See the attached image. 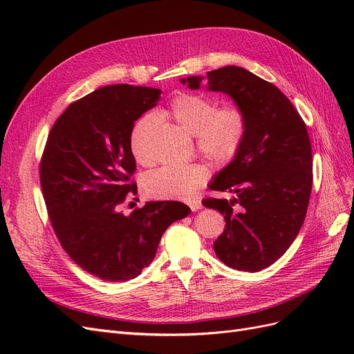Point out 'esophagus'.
I'll return each instance as SVG.
<instances>
[{
  "mask_svg": "<svg viewBox=\"0 0 354 354\" xmlns=\"http://www.w3.org/2000/svg\"><path fill=\"white\" fill-rule=\"evenodd\" d=\"M187 205L190 207L192 211H198L202 208V202L199 199H190L187 201Z\"/></svg>",
  "mask_w": 354,
  "mask_h": 354,
  "instance_id": "1",
  "label": "esophagus"
}]
</instances>
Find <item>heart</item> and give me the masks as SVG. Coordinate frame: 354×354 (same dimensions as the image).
I'll return each mask as SVG.
<instances>
[{
    "label": "heart",
    "mask_w": 354,
    "mask_h": 354,
    "mask_svg": "<svg viewBox=\"0 0 354 354\" xmlns=\"http://www.w3.org/2000/svg\"><path fill=\"white\" fill-rule=\"evenodd\" d=\"M160 115L194 134L199 153L220 167L238 155L248 127L245 113L236 106L218 109L216 100L187 91L173 95ZM155 124L153 115H145L131 128L130 149L137 162H149L146 146ZM208 176V167L201 162L165 165L149 173L143 180V187L151 198H186L205 185Z\"/></svg>",
    "instance_id": "heart-1"
}]
</instances>
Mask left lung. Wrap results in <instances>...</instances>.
<instances>
[{
	"mask_svg": "<svg viewBox=\"0 0 354 354\" xmlns=\"http://www.w3.org/2000/svg\"><path fill=\"white\" fill-rule=\"evenodd\" d=\"M202 80L181 82L196 90ZM207 80L208 90L230 95L248 124L241 151L209 185L234 198L202 201L226 221L214 251L232 269L260 272L281 259L306 218L313 183L307 127L279 88L250 71L224 66Z\"/></svg>",
	"mask_w": 354,
	"mask_h": 354,
	"instance_id": "obj_1",
	"label": "left lung"
}]
</instances>
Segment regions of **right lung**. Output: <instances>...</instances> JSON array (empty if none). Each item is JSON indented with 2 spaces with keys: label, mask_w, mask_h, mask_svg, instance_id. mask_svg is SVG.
Segmentation results:
<instances>
[{
  "label": "right lung",
  "mask_w": 354,
  "mask_h": 354,
  "mask_svg": "<svg viewBox=\"0 0 354 354\" xmlns=\"http://www.w3.org/2000/svg\"><path fill=\"white\" fill-rule=\"evenodd\" d=\"M159 94L128 84L95 90L57 118L42 152L39 180L51 226L71 259L102 281L137 277L169 224L190 212L177 201L121 211L137 194L131 128Z\"/></svg>",
  "instance_id": "1"
}]
</instances>
